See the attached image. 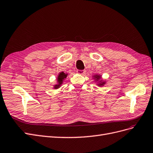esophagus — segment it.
<instances>
[{
	"label": "esophagus",
	"instance_id": "obj_1",
	"mask_svg": "<svg viewBox=\"0 0 153 153\" xmlns=\"http://www.w3.org/2000/svg\"><path fill=\"white\" fill-rule=\"evenodd\" d=\"M77 73L79 74L82 75V74H85V71H83V70H77Z\"/></svg>",
	"mask_w": 153,
	"mask_h": 153
}]
</instances>
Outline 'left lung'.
Masks as SVG:
<instances>
[{"instance_id":"1","label":"left lung","mask_w":153,"mask_h":153,"mask_svg":"<svg viewBox=\"0 0 153 153\" xmlns=\"http://www.w3.org/2000/svg\"><path fill=\"white\" fill-rule=\"evenodd\" d=\"M93 79H94V81L97 82V85L98 86H103L106 83V81L103 80L102 79V76L99 74H93L92 76Z\"/></svg>"}]
</instances>
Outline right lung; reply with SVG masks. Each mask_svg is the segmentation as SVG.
I'll return each mask as SVG.
<instances>
[{
  "mask_svg": "<svg viewBox=\"0 0 153 153\" xmlns=\"http://www.w3.org/2000/svg\"><path fill=\"white\" fill-rule=\"evenodd\" d=\"M67 76H68V74L64 73L63 72L59 73L56 77V84H55V85L53 86L54 89H58L59 88H60L64 80L67 78Z\"/></svg>",
  "mask_w": 153,
  "mask_h": 153,
  "instance_id": "right-lung-1",
  "label": "right lung"
}]
</instances>
